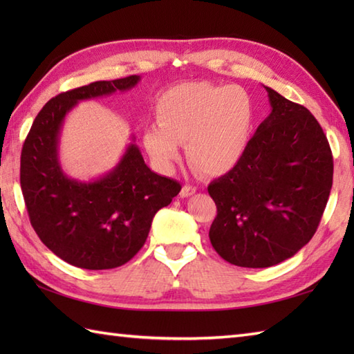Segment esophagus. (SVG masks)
I'll return each mask as SVG.
<instances>
[{"label":"esophagus","mask_w":354,"mask_h":354,"mask_svg":"<svg viewBox=\"0 0 354 354\" xmlns=\"http://www.w3.org/2000/svg\"><path fill=\"white\" fill-rule=\"evenodd\" d=\"M196 193V189H194V187H192V185H184L183 187V190H181V198H189V196H192V194H194Z\"/></svg>","instance_id":"34e87169"}]
</instances>
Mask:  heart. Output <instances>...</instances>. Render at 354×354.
Listing matches in <instances>:
<instances>
[{
	"label": "heart",
	"instance_id": "1",
	"mask_svg": "<svg viewBox=\"0 0 354 354\" xmlns=\"http://www.w3.org/2000/svg\"><path fill=\"white\" fill-rule=\"evenodd\" d=\"M257 106L239 85L192 82L173 86L156 102V123L145 131V147L161 169L179 160L185 142L189 161L202 173L222 176L234 170L251 142Z\"/></svg>",
	"mask_w": 354,
	"mask_h": 354
}]
</instances>
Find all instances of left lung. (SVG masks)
Instances as JSON below:
<instances>
[{"label": "left lung", "mask_w": 354, "mask_h": 354, "mask_svg": "<svg viewBox=\"0 0 354 354\" xmlns=\"http://www.w3.org/2000/svg\"><path fill=\"white\" fill-rule=\"evenodd\" d=\"M270 114L234 170L214 179L209 242L231 265L269 268L310 242L333 184V156L309 109L265 86Z\"/></svg>", "instance_id": "8db88e82"}]
</instances>
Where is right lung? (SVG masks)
Wrapping results in <instances>:
<instances>
[{
	"mask_svg": "<svg viewBox=\"0 0 354 354\" xmlns=\"http://www.w3.org/2000/svg\"><path fill=\"white\" fill-rule=\"evenodd\" d=\"M140 76L94 82L56 95L36 115L21 152V190L32 227L59 259L82 269H112L145 245L158 209L181 184L152 171L135 137L112 170L91 181L66 175L59 161L64 120L79 102L129 91Z\"/></svg>",
	"mask_w": 354,
	"mask_h": 354,
	"instance_id": "add662e5",
	"label": "right lung"
}]
</instances>
